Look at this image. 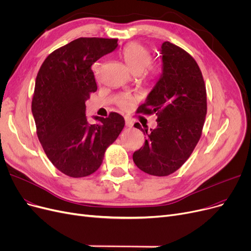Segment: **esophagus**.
<instances>
[{
  "instance_id": "esophagus-1",
  "label": "esophagus",
  "mask_w": 251,
  "mask_h": 251,
  "mask_svg": "<svg viewBox=\"0 0 251 251\" xmlns=\"http://www.w3.org/2000/svg\"><path fill=\"white\" fill-rule=\"evenodd\" d=\"M125 125L127 127H132L133 126V122L129 118H125Z\"/></svg>"
}]
</instances>
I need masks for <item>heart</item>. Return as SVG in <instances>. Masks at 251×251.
<instances>
[{"label":"heart","mask_w":251,"mask_h":251,"mask_svg":"<svg viewBox=\"0 0 251 251\" xmlns=\"http://www.w3.org/2000/svg\"><path fill=\"white\" fill-rule=\"evenodd\" d=\"M122 55L129 69L135 74H141L148 66H149L152 60L150 50H148L145 45L137 42L129 43L127 46H125ZM150 72L153 74L155 72V69L153 67H150ZM132 102L133 97L130 95H126L120 99L119 105L121 107H127L130 105Z\"/></svg>","instance_id":"1"}]
</instances>
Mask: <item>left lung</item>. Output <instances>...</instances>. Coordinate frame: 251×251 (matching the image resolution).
<instances>
[{"label":"left lung","instance_id":"1","mask_svg":"<svg viewBox=\"0 0 251 251\" xmlns=\"http://www.w3.org/2000/svg\"><path fill=\"white\" fill-rule=\"evenodd\" d=\"M162 73L137 113L156 114L155 129L134 127L148 138L133 153L143 172L164 177L179 170L199 143L207 115V93L201 71L191 55L169 41L161 45Z\"/></svg>","mask_w":251,"mask_h":251}]
</instances>
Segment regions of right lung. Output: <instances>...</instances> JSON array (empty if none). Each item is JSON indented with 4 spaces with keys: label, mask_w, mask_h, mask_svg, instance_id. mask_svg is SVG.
I'll use <instances>...</instances> for the list:
<instances>
[{
    "label": "right lung",
    "mask_w": 251,
    "mask_h": 251,
    "mask_svg": "<svg viewBox=\"0 0 251 251\" xmlns=\"http://www.w3.org/2000/svg\"><path fill=\"white\" fill-rule=\"evenodd\" d=\"M117 46L118 39L81 37L49 54L37 74L32 100L37 135L50 162L69 177L95 173L124 128L117 113L95 116L99 123L92 125L86 117V101L97 90L92 65Z\"/></svg>",
    "instance_id": "1"
}]
</instances>
